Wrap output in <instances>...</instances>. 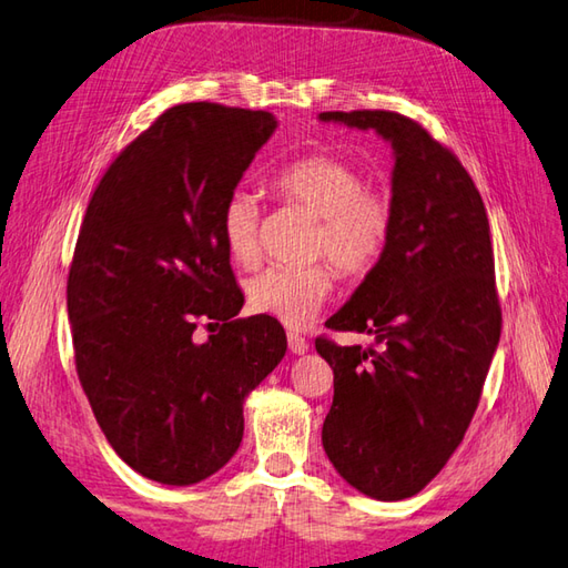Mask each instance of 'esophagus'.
I'll return each mask as SVG.
<instances>
[{
	"mask_svg": "<svg viewBox=\"0 0 568 568\" xmlns=\"http://www.w3.org/2000/svg\"><path fill=\"white\" fill-rule=\"evenodd\" d=\"M287 347H291L293 354H305L310 349V344L303 335H297V332H287Z\"/></svg>",
	"mask_w": 568,
	"mask_h": 568,
	"instance_id": "34e87169",
	"label": "esophagus"
}]
</instances>
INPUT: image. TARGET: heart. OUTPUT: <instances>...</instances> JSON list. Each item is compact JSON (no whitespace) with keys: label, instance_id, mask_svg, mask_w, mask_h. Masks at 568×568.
Here are the masks:
<instances>
[{"label":"heart","instance_id":"b5f03b06","mask_svg":"<svg viewBox=\"0 0 568 568\" xmlns=\"http://www.w3.org/2000/svg\"><path fill=\"white\" fill-rule=\"evenodd\" d=\"M271 186L283 202L317 216L310 258L332 261L349 281L379 265L394 236V202L384 189L366 186L357 166L332 154H310L283 166ZM258 202L243 189L231 192L221 206L219 226L231 261L243 268L258 261ZM332 287L335 273L327 263L303 268L271 265L251 277L246 295L255 313L300 327L320 313Z\"/></svg>","mask_w":568,"mask_h":568}]
</instances>
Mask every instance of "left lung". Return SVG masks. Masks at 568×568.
<instances>
[{"instance_id":"left-lung-1","label":"left lung","mask_w":568,"mask_h":568,"mask_svg":"<svg viewBox=\"0 0 568 568\" xmlns=\"http://www.w3.org/2000/svg\"><path fill=\"white\" fill-rule=\"evenodd\" d=\"M392 144L394 236L325 325L374 347L315 349L335 372L322 448L354 490L406 499L440 473L468 430L503 329L490 224L458 158L388 110L320 113Z\"/></svg>"}]
</instances>
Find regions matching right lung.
Wrapping results in <instances>:
<instances>
[{"label":"right lung","mask_w":568,"mask_h":568,"mask_svg":"<svg viewBox=\"0 0 568 568\" xmlns=\"http://www.w3.org/2000/svg\"><path fill=\"white\" fill-rule=\"evenodd\" d=\"M275 128L265 110L174 105L85 209L65 287L75 372L108 443L148 480L182 487L224 468L243 402L285 357L277 320H233L243 293L219 226ZM196 318L220 325L202 345Z\"/></svg>","instance_id":"1"}]
</instances>
